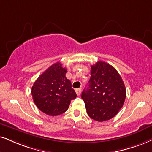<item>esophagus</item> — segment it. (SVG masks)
Instances as JSON below:
<instances>
[{
	"label": "esophagus",
	"instance_id": "1",
	"mask_svg": "<svg viewBox=\"0 0 152 152\" xmlns=\"http://www.w3.org/2000/svg\"><path fill=\"white\" fill-rule=\"evenodd\" d=\"M75 91H76V95L79 96L80 95V93H81V89H80V88H77V89L75 90Z\"/></svg>",
	"mask_w": 152,
	"mask_h": 152
}]
</instances>
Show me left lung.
Returning a JSON list of instances; mask_svg holds the SVG:
<instances>
[{"label":"left lung","instance_id":"left-lung-1","mask_svg":"<svg viewBox=\"0 0 152 152\" xmlns=\"http://www.w3.org/2000/svg\"><path fill=\"white\" fill-rule=\"evenodd\" d=\"M88 86L81 97L90 118L99 122L108 121L122 108L126 97L124 83L114 67L99 61L92 65Z\"/></svg>","mask_w":152,"mask_h":152}]
</instances>
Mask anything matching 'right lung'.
<instances>
[{"label":"right lung","instance_id":"add662e5","mask_svg":"<svg viewBox=\"0 0 152 152\" xmlns=\"http://www.w3.org/2000/svg\"><path fill=\"white\" fill-rule=\"evenodd\" d=\"M66 69L57 62L46 69L34 82L31 95L36 107L50 116L65 112L71 100L76 97L72 83L65 76Z\"/></svg>","mask_w":152,"mask_h":152}]
</instances>
